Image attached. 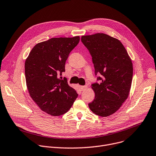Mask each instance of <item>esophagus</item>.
<instances>
[{
  "label": "esophagus",
  "mask_w": 156,
  "mask_h": 156,
  "mask_svg": "<svg viewBox=\"0 0 156 156\" xmlns=\"http://www.w3.org/2000/svg\"><path fill=\"white\" fill-rule=\"evenodd\" d=\"M88 88V87L87 86V85H84V86H80V88L81 89V91H84V90H87V88Z\"/></svg>",
  "instance_id": "1"
}]
</instances>
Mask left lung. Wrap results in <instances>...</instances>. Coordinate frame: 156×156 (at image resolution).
<instances>
[{"instance_id":"1","label":"left lung","mask_w":156,"mask_h":156,"mask_svg":"<svg viewBox=\"0 0 156 156\" xmlns=\"http://www.w3.org/2000/svg\"><path fill=\"white\" fill-rule=\"evenodd\" d=\"M82 43L89 50L100 83L91 84L95 93L88 104L95 115L107 117L116 112L129 96L133 80L132 60L121 42L107 34L83 35Z\"/></svg>"}]
</instances>
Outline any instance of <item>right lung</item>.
<instances>
[{
	"label": "right lung",
	"mask_w": 156,
	"mask_h": 156,
	"mask_svg": "<svg viewBox=\"0 0 156 156\" xmlns=\"http://www.w3.org/2000/svg\"><path fill=\"white\" fill-rule=\"evenodd\" d=\"M80 37L52 38L37 44L25 63L27 87L30 97L47 114L57 116L66 113L78 97L62 73L69 53Z\"/></svg>",
	"instance_id": "obj_1"
}]
</instances>
